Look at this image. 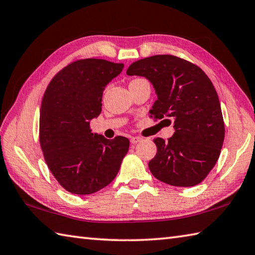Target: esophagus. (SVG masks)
I'll list each match as a JSON object with an SVG mask.
<instances>
[{
    "label": "esophagus",
    "mask_w": 255,
    "mask_h": 255,
    "mask_svg": "<svg viewBox=\"0 0 255 255\" xmlns=\"http://www.w3.org/2000/svg\"><path fill=\"white\" fill-rule=\"evenodd\" d=\"M140 141H142V138L139 137V136L130 138V142L131 143H138V142H140Z\"/></svg>",
    "instance_id": "34e87169"
}]
</instances>
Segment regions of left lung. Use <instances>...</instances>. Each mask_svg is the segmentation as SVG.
Wrapping results in <instances>:
<instances>
[{
  "label": "left lung",
  "mask_w": 255,
  "mask_h": 255,
  "mask_svg": "<svg viewBox=\"0 0 255 255\" xmlns=\"http://www.w3.org/2000/svg\"><path fill=\"white\" fill-rule=\"evenodd\" d=\"M127 75L153 85L158 99L151 118L173 121L172 137L153 139L157 153L148 164L153 177L174 187L200 183L217 163L224 140L220 102L210 78L196 64L168 54L139 59Z\"/></svg>",
  "instance_id": "1"
}]
</instances>
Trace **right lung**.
Masks as SVG:
<instances>
[{"instance_id":"1","label":"right lung","mask_w":255,"mask_h":255,"mask_svg":"<svg viewBox=\"0 0 255 255\" xmlns=\"http://www.w3.org/2000/svg\"><path fill=\"white\" fill-rule=\"evenodd\" d=\"M123 68L106 59H78L55 75L44 93L39 143L48 169L68 192L92 194L108 186L128 152V138L109 140L89 126L102 113L105 86Z\"/></svg>"}]
</instances>
